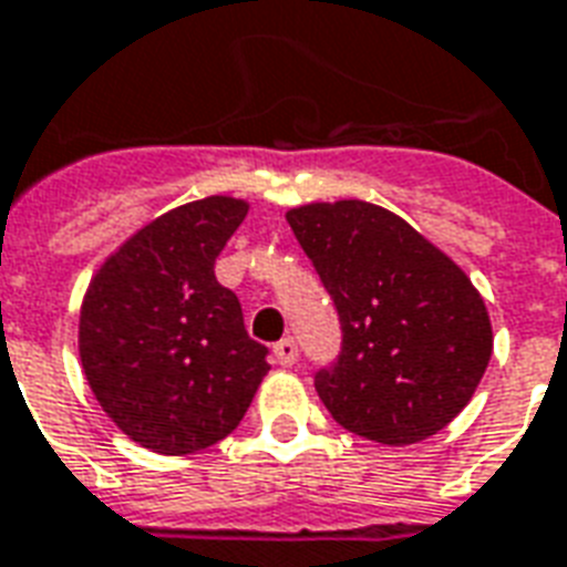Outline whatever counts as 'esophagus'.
<instances>
[{
    "label": "esophagus",
    "mask_w": 567,
    "mask_h": 567,
    "mask_svg": "<svg viewBox=\"0 0 567 567\" xmlns=\"http://www.w3.org/2000/svg\"><path fill=\"white\" fill-rule=\"evenodd\" d=\"M297 341L293 339H282V341H276V348H274V357L279 365H285V369H291L293 362H297Z\"/></svg>",
    "instance_id": "1"
}]
</instances>
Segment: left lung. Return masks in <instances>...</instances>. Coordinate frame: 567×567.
<instances>
[{"instance_id": "left-lung-1", "label": "left lung", "mask_w": 567, "mask_h": 567, "mask_svg": "<svg viewBox=\"0 0 567 567\" xmlns=\"http://www.w3.org/2000/svg\"><path fill=\"white\" fill-rule=\"evenodd\" d=\"M285 219L339 309V360L315 374L323 408L383 446L434 437L470 404L491 362L482 293L386 207L312 202Z\"/></svg>"}]
</instances>
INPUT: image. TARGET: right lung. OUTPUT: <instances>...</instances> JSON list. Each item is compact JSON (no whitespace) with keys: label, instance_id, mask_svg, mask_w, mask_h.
<instances>
[{"label":"right lung","instance_id":"add662e5","mask_svg":"<svg viewBox=\"0 0 567 567\" xmlns=\"http://www.w3.org/2000/svg\"><path fill=\"white\" fill-rule=\"evenodd\" d=\"M249 202L207 196L151 219L92 276L80 309V360L103 413L157 455L228 437L270 371L249 339L216 255Z\"/></svg>","mask_w":567,"mask_h":567}]
</instances>
